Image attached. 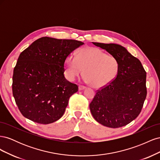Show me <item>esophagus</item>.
<instances>
[{
    "instance_id": "obj_1",
    "label": "esophagus",
    "mask_w": 160,
    "mask_h": 160,
    "mask_svg": "<svg viewBox=\"0 0 160 160\" xmlns=\"http://www.w3.org/2000/svg\"><path fill=\"white\" fill-rule=\"evenodd\" d=\"M86 88V87L85 86H83V85H79V90H83V89H85Z\"/></svg>"
}]
</instances>
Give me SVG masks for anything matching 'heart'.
Instances as JSON below:
<instances>
[{"instance_id":"obj_1","label":"heart","mask_w":160,"mask_h":160,"mask_svg":"<svg viewBox=\"0 0 160 160\" xmlns=\"http://www.w3.org/2000/svg\"><path fill=\"white\" fill-rule=\"evenodd\" d=\"M65 74L70 81L83 75L85 81L95 88H101L111 83L118 76L119 62L115 56L94 47H87L81 49L77 57L69 55L65 59Z\"/></svg>"}]
</instances>
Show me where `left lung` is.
I'll return each mask as SVG.
<instances>
[{"mask_svg": "<svg viewBox=\"0 0 160 160\" xmlns=\"http://www.w3.org/2000/svg\"><path fill=\"white\" fill-rule=\"evenodd\" d=\"M115 56L119 62L116 78L107 86L97 90L89 104L97 122L104 126H125L141 112L147 95L146 72L142 62L119 45L93 42Z\"/></svg>", "mask_w": 160, "mask_h": 160, "instance_id": "left-lung-1", "label": "left lung"}]
</instances>
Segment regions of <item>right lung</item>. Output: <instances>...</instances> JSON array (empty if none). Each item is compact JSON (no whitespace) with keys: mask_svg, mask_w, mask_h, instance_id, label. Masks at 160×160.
I'll return each mask as SVG.
<instances>
[{"mask_svg":"<svg viewBox=\"0 0 160 160\" xmlns=\"http://www.w3.org/2000/svg\"><path fill=\"white\" fill-rule=\"evenodd\" d=\"M81 41L44 37L34 41L18 58L12 76V94L24 117L49 124L64 114L78 86L64 76L67 57Z\"/></svg>","mask_w":160,"mask_h":160,"instance_id":"obj_1","label":"right lung"}]
</instances>
